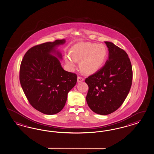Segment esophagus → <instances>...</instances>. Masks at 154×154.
<instances>
[{"label":"esophagus","mask_w":154,"mask_h":154,"mask_svg":"<svg viewBox=\"0 0 154 154\" xmlns=\"http://www.w3.org/2000/svg\"><path fill=\"white\" fill-rule=\"evenodd\" d=\"M83 78H82L80 77V76H78V83H80V82H83Z\"/></svg>","instance_id":"obj_1"}]
</instances>
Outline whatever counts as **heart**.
Listing matches in <instances>:
<instances>
[{
	"instance_id": "1",
	"label": "heart",
	"mask_w": 154,
	"mask_h": 154,
	"mask_svg": "<svg viewBox=\"0 0 154 154\" xmlns=\"http://www.w3.org/2000/svg\"><path fill=\"white\" fill-rule=\"evenodd\" d=\"M107 50L105 45L89 42H80L73 45L70 54L65 56V61L71 69L76 66L80 60V66L87 74H93L98 70L105 61Z\"/></svg>"
}]
</instances>
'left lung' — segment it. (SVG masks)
<instances>
[{"label": "left lung", "mask_w": 154, "mask_h": 154, "mask_svg": "<svg viewBox=\"0 0 154 154\" xmlns=\"http://www.w3.org/2000/svg\"><path fill=\"white\" fill-rule=\"evenodd\" d=\"M109 59L95 74L85 79L89 87L86 100L97 114H110L123 104L132 85V67L127 53L113 43L105 42Z\"/></svg>", "instance_id": "1"}]
</instances>
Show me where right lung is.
<instances>
[{"label":"right lung","instance_id":"right-lung-1","mask_svg":"<svg viewBox=\"0 0 154 154\" xmlns=\"http://www.w3.org/2000/svg\"><path fill=\"white\" fill-rule=\"evenodd\" d=\"M66 40L47 42L29 49L23 58L20 80L31 105L44 114L53 115L65 105L67 94L75 85L77 76L64 70L57 47Z\"/></svg>","mask_w":154,"mask_h":154}]
</instances>
